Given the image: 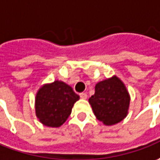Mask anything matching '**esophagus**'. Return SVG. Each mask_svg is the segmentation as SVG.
<instances>
[{
	"label": "esophagus",
	"mask_w": 160,
	"mask_h": 160,
	"mask_svg": "<svg viewBox=\"0 0 160 160\" xmlns=\"http://www.w3.org/2000/svg\"><path fill=\"white\" fill-rule=\"evenodd\" d=\"M80 98H81V99H87V97H88V95H87L86 93H80Z\"/></svg>",
	"instance_id": "esophagus-1"
}]
</instances>
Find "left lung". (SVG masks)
Listing matches in <instances>:
<instances>
[{
	"label": "left lung",
	"mask_w": 160,
	"mask_h": 160,
	"mask_svg": "<svg viewBox=\"0 0 160 160\" xmlns=\"http://www.w3.org/2000/svg\"><path fill=\"white\" fill-rule=\"evenodd\" d=\"M88 102L98 120L112 126L127 117L130 96L122 80L114 75L97 83Z\"/></svg>",
	"instance_id": "left-lung-1"
}]
</instances>
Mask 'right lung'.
Returning a JSON list of instances; mask_svg holds the SVG:
<instances>
[{"instance_id":"1","label":"right lung","mask_w":160,"mask_h":160,"mask_svg":"<svg viewBox=\"0 0 160 160\" xmlns=\"http://www.w3.org/2000/svg\"><path fill=\"white\" fill-rule=\"evenodd\" d=\"M79 99L72 88L61 80L44 84L36 94V116L44 126L59 128L66 121Z\"/></svg>"}]
</instances>
